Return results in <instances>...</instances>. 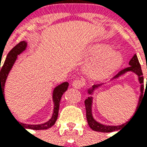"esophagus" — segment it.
<instances>
[{
	"mask_svg": "<svg viewBox=\"0 0 147 147\" xmlns=\"http://www.w3.org/2000/svg\"><path fill=\"white\" fill-rule=\"evenodd\" d=\"M84 85H85V81L83 79H77V80H75L72 82V86L75 88H78V89L84 87Z\"/></svg>",
	"mask_w": 147,
	"mask_h": 147,
	"instance_id": "obj_1",
	"label": "esophagus"
}]
</instances>
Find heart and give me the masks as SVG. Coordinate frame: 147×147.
I'll use <instances>...</instances> for the list:
<instances>
[{
  "instance_id": "1",
  "label": "heart",
  "mask_w": 147,
  "mask_h": 147,
  "mask_svg": "<svg viewBox=\"0 0 147 147\" xmlns=\"http://www.w3.org/2000/svg\"><path fill=\"white\" fill-rule=\"evenodd\" d=\"M90 59L94 61L90 67L89 74L94 79H105L114 73L123 62V56L118 51L112 50L107 44L94 45L88 53Z\"/></svg>"
}]
</instances>
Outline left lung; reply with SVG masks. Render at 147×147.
I'll return each mask as SVG.
<instances>
[{
    "mask_svg": "<svg viewBox=\"0 0 147 147\" xmlns=\"http://www.w3.org/2000/svg\"><path fill=\"white\" fill-rule=\"evenodd\" d=\"M129 65L130 66L126 68V69L121 70L117 74L116 76H114L113 79H116V78H119L120 76H123L126 72L127 71H133L134 72L137 76H138V79H139L140 84V96L139 98V101H138V105H137V110L138 109V107L140 106V100L141 99H143L144 98V76H143V72H142L141 66H140V64L139 60L137 59V55L135 54L133 58L130 59V61L129 62ZM102 84H100V85H94L91 88L88 90V93L89 94H92L93 92L96 88H99L100 86H101ZM85 109H86V117H87L88 123L92 130H94V131H98V132H103V133H110L113 132V131H117V130H120L121 128H123L124 126H126V124L129 122V121H127L126 123L121 124V125L118 126H109V125H105V124H102V123H98V121H96L93 117V115H92V97H88V98L85 100ZM136 110V111H137ZM136 113V111H135ZM132 119V118H131ZM121 131V130H120ZM119 132V131H118Z\"/></svg>",
    "mask_w": 147,
    "mask_h": 147,
    "instance_id": "8db88e82",
    "label": "left lung"
}]
</instances>
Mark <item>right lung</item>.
I'll list each match as a JSON object with an SVG mask.
<instances>
[{
  "instance_id": "add662e5",
  "label": "right lung",
  "mask_w": 147,
  "mask_h": 147,
  "mask_svg": "<svg viewBox=\"0 0 147 147\" xmlns=\"http://www.w3.org/2000/svg\"><path fill=\"white\" fill-rule=\"evenodd\" d=\"M27 42L25 41H21L18 44L16 45L7 55L6 60L3 63V66L0 67V98L1 97L4 99V85H5L6 79L7 78V76L10 72V69H12L13 65L14 64L15 61L17 60V55L23 53L26 48ZM69 87V83L65 82L62 83L61 85H58L53 90V100L54 103V108H53V116L49 119V121L42 124H26V123H20L21 126H23L26 129H32V130H47L51 127H53L55 124V121L57 120L58 114H59V104L62 94H64L65 92H66L67 88ZM6 102V101H5ZM7 105V104H6Z\"/></svg>"
}]
</instances>
